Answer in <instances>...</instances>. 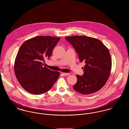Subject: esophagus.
I'll list each match as a JSON object with an SVG mask.
<instances>
[{
    "mask_svg": "<svg viewBox=\"0 0 129 129\" xmlns=\"http://www.w3.org/2000/svg\"><path fill=\"white\" fill-rule=\"evenodd\" d=\"M62 75L64 76H68L70 75V73H62Z\"/></svg>",
    "mask_w": 129,
    "mask_h": 129,
    "instance_id": "esophagus-1",
    "label": "esophagus"
}]
</instances>
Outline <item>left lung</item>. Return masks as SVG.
Segmentation results:
<instances>
[{
	"mask_svg": "<svg viewBox=\"0 0 129 129\" xmlns=\"http://www.w3.org/2000/svg\"><path fill=\"white\" fill-rule=\"evenodd\" d=\"M85 65L82 76L77 75L74 89L82 94L97 92L106 84L110 74L112 61L108 48L98 39L82 36L66 37Z\"/></svg>",
	"mask_w": 129,
	"mask_h": 129,
	"instance_id": "1",
	"label": "left lung"
}]
</instances>
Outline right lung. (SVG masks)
<instances>
[{
	"label": "right lung",
	"mask_w": 129,
	"mask_h": 129,
	"mask_svg": "<svg viewBox=\"0 0 129 129\" xmlns=\"http://www.w3.org/2000/svg\"><path fill=\"white\" fill-rule=\"evenodd\" d=\"M60 38L37 36L26 41L20 47L14 63L15 74L21 86L27 92L39 95L48 91L59 73L44 67Z\"/></svg>",
	"instance_id": "obj_1"
}]
</instances>
